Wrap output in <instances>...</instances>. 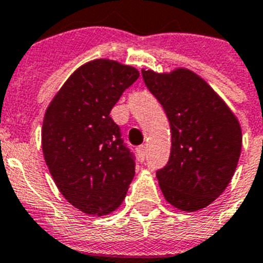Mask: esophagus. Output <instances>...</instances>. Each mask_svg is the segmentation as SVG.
Returning a JSON list of instances; mask_svg holds the SVG:
<instances>
[{
	"label": "esophagus",
	"instance_id": "34e87169",
	"mask_svg": "<svg viewBox=\"0 0 263 263\" xmlns=\"http://www.w3.org/2000/svg\"><path fill=\"white\" fill-rule=\"evenodd\" d=\"M136 152H138L139 160H140V161H144L145 156H147V149H145L144 145H140V147L136 149Z\"/></svg>",
	"mask_w": 263,
	"mask_h": 263
}]
</instances>
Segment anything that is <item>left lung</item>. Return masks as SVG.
I'll return each mask as SVG.
<instances>
[{
	"label": "left lung",
	"instance_id": "8db88e82",
	"mask_svg": "<svg viewBox=\"0 0 263 263\" xmlns=\"http://www.w3.org/2000/svg\"><path fill=\"white\" fill-rule=\"evenodd\" d=\"M170 120V161L156 172L165 200L182 212L211 205L232 180L242 148L238 119L196 72L141 70Z\"/></svg>",
	"mask_w": 263,
	"mask_h": 263
}]
</instances>
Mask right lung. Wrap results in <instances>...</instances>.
<instances>
[{"instance_id":"1","label":"right lung","mask_w":263,"mask_h":263,"mask_svg":"<svg viewBox=\"0 0 263 263\" xmlns=\"http://www.w3.org/2000/svg\"><path fill=\"white\" fill-rule=\"evenodd\" d=\"M138 78L132 66L93 59L70 75L45 112L42 152L52 180L90 216L116 211L134 179V157L109 112Z\"/></svg>"}]
</instances>
